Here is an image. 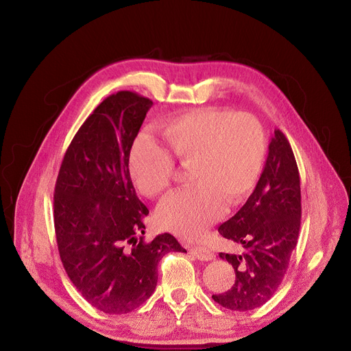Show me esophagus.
Returning a JSON list of instances; mask_svg holds the SVG:
<instances>
[{"label": "esophagus", "mask_w": 351, "mask_h": 351, "mask_svg": "<svg viewBox=\"0 0 351 351\" xmlns=\"http://www.w3.org/2000/svg\"><path fill=\"white\" fill-rule=\"evenodd\" d=\"M191 254H193L197 260L200 261H212L215 260V254L210 251L208 248H204V247H195V248H191L189 250Z\"/></svg>", "instance_id": "34e87169"}]
</instances>
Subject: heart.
<instances>
[{
    "instance_id": "heart-1",
    "label": "heart",
    "mask_w": 351,
    "mask_h": 351,
    "mask_svg": "<svg viewBox=\"0 0 351 351\" xmlns=\"http://www.w3.org/2000/svg\"><path fill=\"white\" fill-rule=\"evenodd\" d=\"M169 152L149 135H139L130 154V175L147 197L167 193L175 175L173 158L191 167L192 188L172 195L159 210V223L176 236L199 240L230 206L243 202L260 178L265 135L251 114L204 107L162 124Z\"/></svg>"
}]
</instances>
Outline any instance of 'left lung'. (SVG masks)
<instances>
[{"label":"left lung","instance_id":"left-lung-1","mask_svg":"<svg viewBox=\"0 0 351 351\" xmlns=\"http://www.w3.org/2000/svg\"><path fill=\"white\" fill-rule=\"evenodd\" d=\"M300 180L292 148L275 130L263 173L245 204L219 227L220 234L241 244L243 254L220 252L236 272L232 287L215 302L247 312L263 306L287 274L300 227Z\"/></svg>","mask_w":351,"mask_h":351}]
</instances>
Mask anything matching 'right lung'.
I'll return each mask as SVG.
<instances>
[{
  "instance_id": "obj_1",
  "label": "right lung",
  "mask_w": 351,
  "mask_h": 351,
  "mask_svg": "<svg viewBox=\"0 0 351 351\" xmlns=\"http://www.w3.org/2000/svg\"><path fill=\"white\" fill-rule=\"evenodd\" d=\"M152 101L131 91L107 97L79 128L58 175L53 219L63 267L96 309L121 315L154 293L158 264L186 252L168 232L145 243L144 217L130 176V152Z\"/></svg>"
}]
</instances>
